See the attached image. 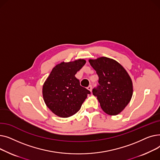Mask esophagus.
I'll list each match as a JSON object with an SVG mask.
<instances>
[{
	"label": "esophagus",
	"instance_id": "obj_1",
	"mask_svg": "<svg viewBox=\"0 0 160 160\" xmlns=\"http://www.w3.org/2000/svg\"><path fill=\"white\" fill-rule=\"evenodd\" d=\"M87 89H88V90H89L90 91H91V90H92V86H91V85H89V86L87 88Z\"/></svg>",
	"mask_w": 160,
	"mask_h": 160
}]
</instances>
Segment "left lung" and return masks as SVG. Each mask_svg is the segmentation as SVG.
Returning a JSON list of instances; mask_svg holds the SVG:
<instances>
[{
  "label": "left lung",
  "instance_id": "obj_1",
  "mask_svg": "<svg viewBox=\"0 0 160 160\" xmlns=\"http://www.w3.org/2000/svg\"><path fill=\"white\" fill-rule=\"evenodd\" d=\"M98 77V84L93 89L100 107L107 114L116 115L130 102L133 93L132 82L123 67L112 59L101 57L89 60Z\"/></svg>",
  "mask_w": 160,
  "mask_h": 160
}]
</instances>
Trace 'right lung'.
Instances as JSON below:
<instances>
[{
    "label": "right lung",
    "instance_id": "obj_1",
    "mask_svg": "<svg viewBox=\"0 0 160 160\" xmlns=\"http://www.w3.org/2000/svg\"><path fill=\"white\" fill-rule=\"evenodd\" d=\"M86 60L62 62L54 67L43 86V97L47 106L55 115L69 117L77 113L89 90L80 86L75 74Z\"/></svg>",
    "mask_w": 160,
    "mask_h": 160
}]
</instances>
